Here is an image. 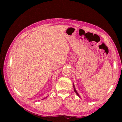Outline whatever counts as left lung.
Returning a JSON list of instances; mask_svg holds the SVG:
<instances>
[{
	"instance_id": "left-lung-1",
	"label": "left lung",
	"mask_w": 122,
	"mask_h": 122,
	"mask_svg": "<svg viewBox=\"0 0 122 122\" xmlns=\"http://www.w3.org/2000/svg\"><path fill=\"white\" fill-rule=\"evenodd\" d=\"M73 87H74V92H75V93H76V94H77V95L78 96H79L80 98V97L79 96V94H78V93H77V91H76V89H75V86H74V85H73Z\"/></svg>"
}]
</instances>
